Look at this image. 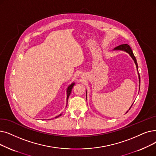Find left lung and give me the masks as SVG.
<instances>
[{
  "mask_svg": "<svg viewBox=\"0 0 156 156\" xmlns=\"http://www.w3.org/2000/svg\"><path fill=\"white\" fill-rule=\"evenodd\" d=\"M113 50H122V51H126V52H127V53H128L129 54V55L131 57V58L134 60L135 64H136V68H137L138 74V77H139V82L140 83V74L138 73V64H137V62H136V57H134V54L133 53V51H132V50L131 48V47L129 46V45L127 44H121V45L118 46L117 47H115V48L113 49ZM86 96H87V92H86ZM130 108H129V110H130Z\"/></svg>",
  "mask_w": 156,
  "mask_h": 156,
  "instance_id": "obj_1",
  "label": "left lung"
}]
</instances>
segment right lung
<instances>
[{"label": "right lung", "instance_id": "1", "mask_svg": "<svg viewBox=\"0 0 156 156\" xmlns=\"http://www.w3.org/2000/svg\"><path fill=\"white\" fill-rule=\"evenodd\" d=\"M74 85V83H71L68 87H67V101H68V98H69V96H70L71 90H72V89H73V87ZM61 115H62V113L60 114L59 115L55 117V118H58V117L61 116Z\"/></svg>", "mask_w": 156, "mask_h": 156}]
</instances>
